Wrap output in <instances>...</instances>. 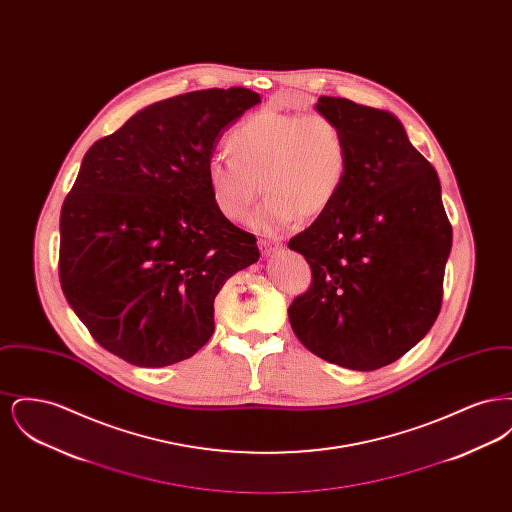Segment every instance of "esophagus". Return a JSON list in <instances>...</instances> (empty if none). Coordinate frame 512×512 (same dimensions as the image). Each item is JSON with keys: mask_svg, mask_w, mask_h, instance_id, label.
Listing matches in <instances>:
<instances>
[{"mask_svg": "<svg viewBox=\"0 0 512 512\" xmlns=\"http://www.w3.org/2000/svg\"><path fill=\"white\" fill-rule=\"evenodd\" d=\"M278 247H280V244L276 240H270V238H261L259 240V249H261L263 255H270V253L278 251Z\"/></svg>", "mask_w": 512, "mask_h": 512, "instance_id": "1", "label": "esophagus"}]
</instances>
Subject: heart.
I'll list each match as a JSON object with an SVG mask.
<instances>
[{"label":"heart","instance_id":"obj_1","mask_svg":"<svg viewBox=\"0 0 512 512\" xmlns=\"http://www.w3.org/2000/svg\"><path fill=\"white\" fill-rule=\"evenodd\" d=\"M226 146L230 155L207 163L213 203L226 219L240 222L263 188L267 199L251 226L268 234L326 213L349 172L345 132L324 113L263 109L238 122Z\"/></svg>","mask_w":512,"mask_h":512}]
</instances>
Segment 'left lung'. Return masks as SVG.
Segmentation results:
<instances>
[{
	"label": "left lung",
	"instance_id": "left-lung-1",
	"mask_svg": "<svg viewBox=\"0 0 512 512\" xmlns=\"http://www.w3.org/2000/svg\"><path fill=\"white\" fill-rule=\"evenodd\" d=\"M317 111L345 132L349 172L334 205L288 244L313 274L288 317L320 359L376 370L436 322L453 228L438 172L391 113L328 96Z\"/></svg>",
	"mask_w": 512,
	"mask_h": 512
}]
</instances>
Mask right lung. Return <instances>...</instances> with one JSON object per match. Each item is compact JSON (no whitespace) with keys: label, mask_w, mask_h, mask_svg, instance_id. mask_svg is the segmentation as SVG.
Here are the masks:
<instances>
[{"label":"right lung","mask_w":512,"mask_h":512,"mask_svg":"<svg viewBox=\"0 0 512 512\" xmlns=\"http://www.w3.org/2000/svg\"><path fill=\"white\" fill-rule=\"evenodd\" d=\"M247 88L157 101L90 147L61 209L59 280L103 349L159 368L215 332V297L259 261L257 238L226 219L207 186L222 132L257 105Z\"/></svg>","instance_id":"1"}]
</instances>
